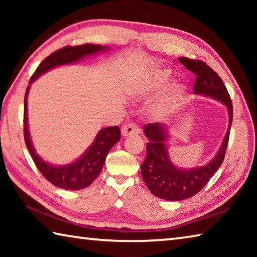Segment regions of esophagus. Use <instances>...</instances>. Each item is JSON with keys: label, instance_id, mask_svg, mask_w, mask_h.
I'll return each mask as SVG.
<instances>
[{"label": "esophagus", "instance_id": "1", "mask_svg": "<svg viewBox=\"0 0 257 257\" xmlns=\"http://www.w3.org/2000/svg\"><path fill=\"white\" fill-rule=\"evenodd\" d=\"M141 132V129L137 124L135 123H128V124H124L122 129H121V134H122V136L127 137V136H132V135H137Z\"/></svg>", "mask_w": 257, "mask_h": 257}]
</instances>
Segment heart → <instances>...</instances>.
Wrapping results in <instances>:
<instances>
[{
    "mask_svg": "<svg viewBox=\"0 0 257 257\" xmlns=\"http://www.w3.org/2000/svg\"><path fill=\"white\" fill-rule=\"evenodd\" d=\"M171 79V71L168 69H156L150 72L144 79L137 82L132 87V94L137 97L147 96L152 93L162 89ZM186 94V87L180 82H175L168 87L163 96L153 107V114L155 118H165L170 115L179 105Z\"/></svg>",
    "mask_w": 257,
    "mask_h": 257,
    "instance_id": "heart-1",
    "label": "heart"
}]
</instances>
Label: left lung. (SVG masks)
<instances>
[{"mask_svg": "<svg viewBox=\"0 0 257 257\" xmlns=\"http://www.w3.org/2000/svg\"><path fill=\"white\" fill-rule=\"evenodd\" d=\"M179 62L196 75L194 85L195 94L214 98L227 106L229 125L222 145L212 161L203 167L193 169L177 168L170 161L165 146L168 139L167 125L159 122L145 125L144 134L149 138V143L146 146V159L141 167L143 180L152 194L167 201H182L189 198L207 184L223 162L232 123L231 98L219 75L203 61L179 58Z\"/></svg>", "mask_w": 257, "mask_h": 257, "instance_id": "obj_1", "label": "left lung"}]
</instances>
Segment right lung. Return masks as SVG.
<instances>
[{
	"label": "right lung",
	"instance_id": "1",
	"mask_svg": "<svg viewBox=\"0 0 257 257\" xmlns=\"http://www.w3.org/2000/svg\"><path fill=\"white\" fill-rule=\"evenodd\" d=\"M107 47L102 45L84 44L77 46H66L63 49L55 51L54 53L47 56L42 61L36 71L34 72L29 80V86L27 87L25 94V108H24V136L26 146L29 151L30 155L34 160L35 164L41 171L45 179L49 180L51 184L59 187V188L78 190L88 187L96 179L105 162L106 155L112 146L118 143L121 138L120 129L118 125L107 127L102 129L96 137H95L93 144L90 145L87 151L75 162L67 165H53L43 161L36 152L30 141L28 132V119H27V97L30 84L42 76L43 73L51 70L55 67L63 66V64L75 63L84 59L85 56L97 54L98 52L105 51Z\"/></svg>",
	"mask_w": 257,
	"mask_h": 257
}]
</instances>
